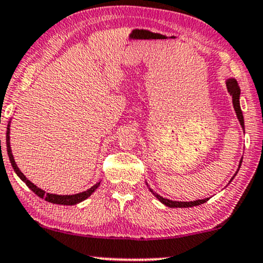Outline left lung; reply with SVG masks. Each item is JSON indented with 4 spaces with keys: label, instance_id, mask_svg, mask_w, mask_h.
Returning a JSON list of instances; mask_svg holds the SVG:
<instances>
[{
    "label": "left lung",
    "instance_id": "obj_1",
    "mask_svg": "<svg viewBox=\"0 0 263 263\" xmlns=\"http://www.w3.org/2000/svg\"><path fill=\"white\" fill-rule=\"evenodd\" d=\"M226 84H227V88H228V91L230 93V96L233 97V106H234V110H235L236 112V118H238L240 125H241L242 128H245V123H243V116H242V111H241V107H240V87L238 84V82H236L235 78H228L226 81ZM241 162H242V158L240 159V163H239V167H238V172L240 169V165H241ZM236 172V173H238ZM236 175V174H235ZM234 175V176H235ZM234 176L232 178V180L234 179ZM230 180V181H232ZM229 181V182H230ZM147 183V182H145ZM148 189H149V191L152 194L154 195V197H157L158 200L162 202L163 204H165L166 207H170V208H189V207H195V205H200L202 203H204V202H207L210 200V197L207 198H203V200H196V201H189V202H183V201H172V200H167V198H164L163 196L158 195L157 192H154L153 190L149 187V185L147 183Z\"/></svg>",
    "mask_w": 263,
    "mask_h": 263
}]
</instances>
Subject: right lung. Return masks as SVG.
<instances>
[{
  "label": "right lung",
  "instance_id": "obj_1",
  "mask_svg": "<svg viewBox=\"0 0 263 263\" xmlns=\"http://www.w3.org/2000/svg\"><path fill=\"white\" fill-rule=\"evenodd\" d=\"M11 121L8 122L7 125V134H6V147H7V154H8V158H9V162H11L12 166H13L15 174H17L18 176H20L21 180L23 182H25V185L29 187L31 191L34 192L36 196H39L40 198H44V200L47 201V202H51L53 204H65V205H73V204H77L80 203V202L87 200L89 196L93 194L96 190L99 187L100 182H97L96 185L91 186L90 189H88L87 191H83V192H80V194H76V195H56V194H49V192H45L44 190H41L40 187H37L36 185H34L33 182L30 181V180H28L25 178V175L23 173L21 172L20 167L17 166V164L14 162V157L13 154H12V149H11V143H9V127H11Z\"/></svg>",
  "mask_w": 263,
  "mask_h": 263
}]
</instances>
